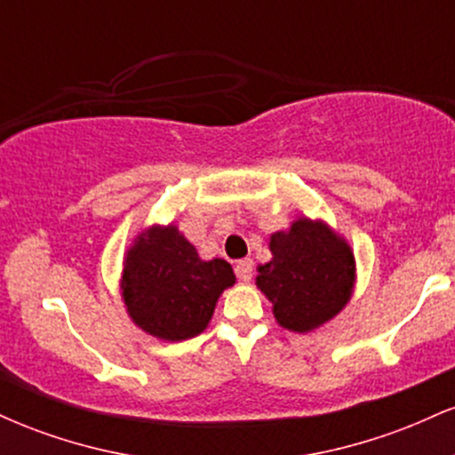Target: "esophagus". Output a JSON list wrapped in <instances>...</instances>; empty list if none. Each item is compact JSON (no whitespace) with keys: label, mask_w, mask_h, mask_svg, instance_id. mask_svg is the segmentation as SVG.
<instances>
[{"label":"esophagus","mask_w":455,"mask_h":455,"mask_svg":"<svg viewBox=\"0 0 455 455\" xmlns=\"http://www.w3.org/2000/svg\"><path fill=\"white\" fill-rule=\"evenodd\" d=\"M252 260L250 259H242L237 260V265H235V274H237V278L242 282H250L252 280Z\"/></svg>","instance_id":"esophagus-1"}]
</instances>
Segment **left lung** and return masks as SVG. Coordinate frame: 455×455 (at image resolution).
I'll return each mask as SVG.
<instances>
[{"label": "left lung", "mask_w": 455, "mask_h": 455, "mask_svg": "<svg viewBox=\"0 0 455 455\" xmlns=\"http://www.w3.org/2000/svg\"><path fill=\"white\" fill-rule=\"evenodd\" d=\"M267 263L257 267V289L269 299L280 327L310 333L351 301L357 265L347 237L325 220L299 216L269 235Z\"/></svg>", "instance_id": "8db88e82"}]
</instances>
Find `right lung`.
I'll return each mask as SVG.
<instances>
[{"instance_id":"obj_1","label":"right lung","mask_w":455,"mask_h":455,"mask_svg":"<svg viewBox=\"0 0 455 455\" xmlns=\"http://www.w3.org/2000/svg\"><path fill=\"white\" fill-rule=\"evenodd\" d=\"M233 284L227 260H203L180 227L169 222L134 235L124 252L119 293L140 331L181 342L205 331L218 299Z\"/></svg>"}]
</instances>
